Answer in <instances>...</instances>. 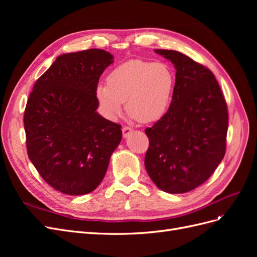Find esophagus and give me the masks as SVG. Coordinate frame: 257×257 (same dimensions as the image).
Here are the masks:
<instances>
[{
	"mask_svg": "<svg viewBox=\"0 0 257 257\" xmlns=\"http://www.w3.org/2000/svg\"><path fill=\"white\" fill-rule=\"evenodd\" d=\"M133 132V130H132L130 126H123L122 128V134H123V137L126 138L128 137V135Z\"/></svg>",
	"mask_w": 257,
	"mask_h": 257,
	"instance_id": "34e87169",
	"label": "esophagus"
}]
</instances>
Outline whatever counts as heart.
Here are the masks:
<instances>
[{
  "label": "heart",
  "mask_w": 257,
  "mask_h": 257,
  "mask_svg": "<svg viewBox=\"0 0 257 257\" xmlns=\"http://www.w3.org/2000/svg\"><path fill=\"white\" fill-rule=\"evenodd\" d=\"M175 83V75L165 63L130 60L112 69L107 76V85L98 84L95 94L109 118L121 111L126 100V110L132 118L151 123L168 111Z\"/></svg>",
  "instance_id": "1"
}]
</instances>
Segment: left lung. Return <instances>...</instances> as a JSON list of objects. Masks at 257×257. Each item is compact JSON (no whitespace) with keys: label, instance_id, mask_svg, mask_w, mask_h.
I'll return each instance as SVG.
<instances>
[{"label":"left lung","instance_id":"obj_1","mask_svg":"<svg viewBox=\"0 0 257 257\" xmlns=\"http://www.w3.org/2000/svg\"><path fill=\"white\" fill-rule=\"evenodd\" d=\"M154 51L174 64L176 83L168 111L145 131V167L160 190L181 194L203 184L223 160L227 105L210 69L181 52Z\"/></svg>","mask_w":257,"mask_h":257}]
</instances>
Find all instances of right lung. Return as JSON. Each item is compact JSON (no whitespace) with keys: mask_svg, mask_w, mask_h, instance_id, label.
Returning a JSON list of instances; mask_svg holds the SVG:
<instances>
[{"mask_svg":"<svg viewBox=\"0 0 257 257\" xmlns=\"http://www.w3.org/2000/svg\"><path fill=\"white\" fill-rule=\"evenodd\" d=\"M112 62L102 49L61 54L29 96L23 119L29 159L46 182L67 195L97 188L122 139L121 125L96 111L99 77Z\"/></svg>","mask_w":257,"mask_h":257,"instance_id":"1","label":"right lung"}]
</instances>
